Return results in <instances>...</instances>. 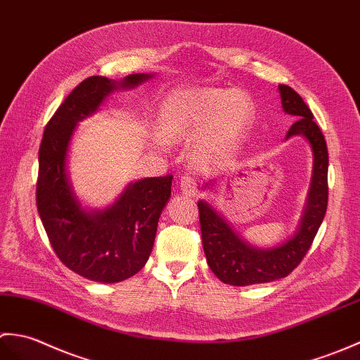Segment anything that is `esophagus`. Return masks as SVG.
Instances as JSON below:
<instances>
[{"instance_id": "obj_1", "label": "esophagus", "mask_w": 360, "mask_h": 360, "mask_svg": "<svg viewBox=\"0 0 360 360\" xmlns=\"http://www.w3.org/2000/svg\"><path fill=\"white\" fill-rule=\"evenodd\" d=\"M180 191L185 197H195L198 194L195 179L191 177V175H183L180 179Z\"/></svg>"}]
</instances>
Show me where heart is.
<instances>
[{
  "label": "heart",
  "instance_id": "b5f03b06",
  "mask_svg": "<svg viewBox=\"0 0 360 360\" xmlns=\"http://www.w3.org/2000/svg\"><path fill=\"white\" fill-rule=\"evenodd\" d=\"M254 120V105L243 92L200 89L175 94L158 112V129L169 141H194L191 157L207 163L229 154L246 135ZM163 146L162 139H157Z\"/></svg>",
  "mask_w": 360,
  "mask_h": 360
}]
</instances>
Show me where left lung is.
<instances>
[{
    "mask_svg": "<svg viewBox=\"0 0 360 360\" xmlns=\"http://www.w3.org/2000/svg\"><path fill=\"white\" fill-rule=\"evenodd\" d=\"M278 94L283 112L297 118L286 134V140L300 135L308 141L313 153V174L307 203L295 233L273 248L254 246L246 242L210 202L198 200L207 265L223 283L233 286L268 283L288 276L308 252L328 205V149L323 134L297 92L290 86L278 84ZM211 186L212 181L203 188L210 189Z\"/></svg>",
    "mask_w": 360,
    "mask_h": 360,
    "instance_id": "obj_1",
    "label": "left lung"
}]
</instances>
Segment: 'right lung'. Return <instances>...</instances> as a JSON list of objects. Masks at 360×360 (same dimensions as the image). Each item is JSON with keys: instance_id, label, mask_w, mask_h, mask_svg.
<instances>
[{"instance_id": "1", "label": "right lung", "mask_w": 360, "mask_h": 360, "mask_svg": "<svg viewBox=\"0 0 360 360\" xmlns=\"http://www.w3.org/2000/svg\"><path fill=\"white\" fill-rule=\"evenodd\" d=\"M154 74L123 79L89 77L72 91L47 123L38 153L37 207L55 254L84 278L117 283L137 274L153 251L158 219L171 198L172 177L127 183L105 210L83 206L69 174L70 141L84 118L97 114L110 94L134 89Z\"/></svg>"}]
</instances>
